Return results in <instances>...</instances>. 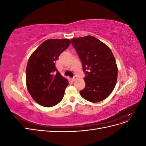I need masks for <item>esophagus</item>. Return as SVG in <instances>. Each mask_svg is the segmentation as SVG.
Returning a JSON list of instances; mask_svg holds the SVG:
<instances>
[{
  "instance_id": "obj_1",
  "label": "esophagus",
  "mask_w": 146,
  "mask_h": 146,
  "mask_svg": "<svg viewBox=\"0 0 146 146\" xmlns=\"http://www.w3.org/2000/svg\"><path fill=\"white\" fill-rule=\"evenodd\" d=\"M78 78V77H77V76H75L73 78H72V81L73 82H74V81H76V80H77V79Z\"/></svg>"
}]
</instances>
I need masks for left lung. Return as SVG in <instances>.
Masks as SVG:
<instances>
[{"label": "left lung", "mask_w": 146, "mask_h": 146, "mask_svg": "<svg viewBox=\"0 0 146 146\" xmlns=\"http://www.w3.org/2000/svg\"><path fill=\"white\" fill-rule=\"evenodd\" d=\"M85 74L86 85L80 94L83 99L99 102L107 98L116 85L117 68L111 49L92 36L70 39Z\"/></svg>", "instance_id": "1"}]
</instances>
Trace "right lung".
<instances>
[{
    "mask_svg": "<svg viewBox=\"0 0 146 146\" xmlns=\"http://www.w3.org/2000/svg\"><path fill=\"white\" fill-rule=\"evenodd\" d=\"M68 39L44 41L30 56L26 68V84L30 94L39 105L51 107L63 99L68 80L58 71L55 61L69 47Z\"/></svg>",
    "mask_w": 146,
    "mask_h": 146,
    "instance_id": "1",
    "label": "right lung"
}]
</instances>
